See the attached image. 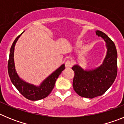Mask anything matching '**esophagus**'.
I'll use <instances>...</instances> for the list:
<instances>
[{
  "label": "esophagus",
  "instance_id": "1",
  "mask_svg": "<svg viewBox=\"0 0 124 124\" xmlns=\"http://www.w3.org/2000/svg\"><path fill=\"white\" fill-rule=\"evenodd\" d=\"M65 66L66 68H71L72 66V63L70 60H67L65 62Z\"/></svg>",
  "mask_w": 124,
  "mask_h": 124
}]
</instances>
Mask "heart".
I'll return each instance as SVG.
<instances>
[{
	"mask_svg": "<svg viewBox=\"0 0 124 124\" xmlns=\"http://www.w3.org/2000/svg\"><path fill=\"white\" fill-rule=\"evenodd\" d=\"M83 45V41H78L76 42V46L77 47H81V46Z\"/></svg>",
	"mask_w": 124,
	"mask_h": 124,
	"instance_id": "heart-1",
	"label": "heart"
}]
</instances>
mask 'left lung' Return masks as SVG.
<instances>
[{"label":"left lung","mask_w":124,"mask_h":124,"mask_svg":"<svg viewBox=\"0 0 124 124\" xmlns=\"http://www.w3.org/2000/svg\"><path fill=\"white\" fill-rule=\"evenodd\" d=\"M96 33L106 43L107 54L102 64L92 70H84L78 64L72 67L74 90L79 96L90 99L104 94L117 74V52L114 43L102 31L97 30Z\"/></svg>","instance_id":"obj_1"}]
</instances>
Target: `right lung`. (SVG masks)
<instances>
[{
    "label": "right lung",
    "mask_w": 124,
    "mask_h": 124,
    "mask_svg": "<svg viewBox=\"0 0 124 124\" xmlns=\"http://www.w3.org/2000/svg\"><path fill=\"white\" fill-rule=\"evenodd\" d=\"M23 32L20 35H18L15 38L10 48L9 59H8V75L14 86L25 98L31 101L40 100V99H44L50 94L54 87L57 78H58L59 75L61 74V72L65 69L64 68L65 66L64 64H62L58 69H57L55 71L53 72L51 75L46 78L39 86H34L33 84H29L20 78L15 70L14 53V47L16 44V42L18 40V38Z\"/></svg>",
    "instance_id": "obj_1"
}]
</instances>
